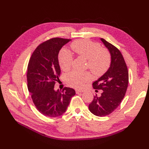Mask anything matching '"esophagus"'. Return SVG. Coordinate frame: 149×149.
Listing matches in <instances>:
<instances>
[{"label":"esophagus","instance_id":"34e87169","mask_svg":"<svg viewBox=\"0 0 149 149\" xmlns=\"http://www.w3.org/2000/svg\"><path fill=\"white\" fill-rule=\"evenodd\" d=\"M83 92H84L83 90H79V89H76V94H78V93H83Z\"/></svg>","mask_w":149,"mask_h":149}]
</instances>
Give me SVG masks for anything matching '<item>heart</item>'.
Here are the masks:
<instances>
[{"mask_svg": "<svg viewBox=\"0 0 149 149\" xmlns=\"http://www.w3.org/2000/svg\"><path fill=\"white\" fill-rule=\"evenodd\" d=\"M71 48L76 55L87 60V66L95 76H101L109 68L111 56L109 52L101 49L100 45L86 40H78L71 45ZM73 56L66 49H63L58 55V63L61 70L68 71L72 65ZM88 72L73 71L65 76L66 83L70 86L80 89L91 79Z\"/></svg>", "mask_w": 149, "mask_h": 149, "instance_id": "obj_1", "label": "heart"}]
</instances>
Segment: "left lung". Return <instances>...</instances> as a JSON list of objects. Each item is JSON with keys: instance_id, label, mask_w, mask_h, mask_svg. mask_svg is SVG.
Segmentation results:
<instances>
[{"instance_id": "8db88e82", "label": "left lung", "mask_w": 149, "mask_h": 149, "mask_svg": "<svg viewBox=\"0 0 149 149\" xmlns=\"http://www.w3.org/2000/svg\"><path fill=\"white\" fill-rule=\"evenodd\" d=\"M101 40L111 54V65L106 73L93 83L94 89L103 91L100 97L97 94L94 96L89 109L95 116L103 117L112 113L120 105L127 89L129 73L119 49L104 39Z\"/></svg>"}]
</instances>
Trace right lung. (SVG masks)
I'll list each match as a JSON object with an SVG mask.
<instances>
[{"label":"right lung","instance_id":"right-lung-1","mask_svg":"<svg viewBox=\"0 0 149 149\" xmlns=\"http://www.w3.org/2000/svg\"><path fill=\"white\" fill-rule=\"evenodd\" d=\"M70 41L61 38L47 40L36 48L29 62L26 78L31 97L40 113L49 118L63 114L76 94L70 88L65 87L62 91L54 89L61 73L58 53Z\"/></svg>","mask_w":149,"mask_h":149}]
</instances>
